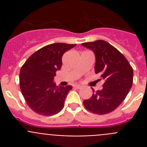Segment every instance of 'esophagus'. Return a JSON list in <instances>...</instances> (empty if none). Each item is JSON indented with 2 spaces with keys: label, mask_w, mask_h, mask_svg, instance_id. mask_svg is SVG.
I'll list each match as a JSON object with an SVG mask.
<instances>
[{
  "label": "esophagus",
  "mask_w": 147,
  "mask_h": 147,
  "mask_svg": "<svg viewBox=\"0 0 147 147\" xmlns=\"http://www.w3.org/2000/svg\"><path fill=\"white\" fill-rule=\"evenodd\" d=\"M74 88H77V89H80V88H82V86L80 85H74Z\"/></svg>",
  "instance_id": "esophagus-1"
}]
</instances>
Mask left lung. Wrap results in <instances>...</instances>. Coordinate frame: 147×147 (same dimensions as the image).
Here are the masks:
<instances>
[{
  "instance_id": "obj_1",
  "label": "left lung",
  "mask_w": 147,
  "mask_h": 147,
  "mask_svg": "<svg viewBox=\"0 0 147 147\" xmlns=\"http://www.w3.org/2000/svg\"><path fill=\"white\" fill-rule=\"evenodd\" d=\"M95 54V73L104 80L103 89L97 90L83 103L90 112L99 115L113 111L122 103L132 85L133 70L121 53L105 40L82 43Z\"/></svg>"
}]
</instances>
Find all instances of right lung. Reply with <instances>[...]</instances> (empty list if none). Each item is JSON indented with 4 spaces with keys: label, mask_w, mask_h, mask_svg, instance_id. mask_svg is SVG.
Returning a JSON list of instances; mask_svg holds the SVG:
<instances>
[{
    "label": "right lung",
    "mask_w": 147,
    "mask_h": 147,
    "mask_svg": "<svg viewBox=\"0 0 147 147\" xmlns=\"http://www.w3.org/2000/svg\"><path fill=\"white\" fill-rule=\"evenodd\" d=\"M76 45L62 42L48 45L34 53L22 66L20 90L27 105L35 113L52 115L63 108L72 86H56L54 77L61 69L62 55Z\"/></svg>",
    "instance_id": "right-lung-1"
}]
</instances>
